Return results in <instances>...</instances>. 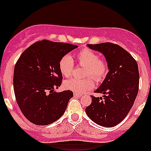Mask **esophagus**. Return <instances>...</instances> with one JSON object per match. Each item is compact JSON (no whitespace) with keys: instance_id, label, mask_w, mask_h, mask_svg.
I'll return each instance as SVG.
<instances>
[{"instance_id":"34e87169","label":"esophagus","mask_w":151,"mask_h":151,"mask_svg":"<svg viewBox=\"0 0 151 151\" xmlns=\"http://www.w3.org/2000/svg\"><path fill=\"white\" fill-rule=\"evenodd\" d=\"M74 95L76 96V97H81V96H82V94H78V93H76V92H74Z\"/></svg>"}]
</instances>
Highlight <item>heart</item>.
<instances>
[{"mask_svg":"<svg viewBox=\"0 0 151 151\" xmlns=\"http://www.w3.org/2000/svg\"><path fill=\"white\" fill-rule=\"evenodd\" d=\"M77 60L80 66H84L85 78H70L64 82V87L76 93L82 94L94 88V81L101 82L106 78L109 72V65L106 60L100 58L99 55L90 48L85 47L77 53ZM75 63L69 54L63 56L59 62L61 74L65 77L71 76L74 71Z\"/></svg>","mask_w":151,"mask_h":151,"instance_id":"heart-1","label":"heart"}]
</instances>
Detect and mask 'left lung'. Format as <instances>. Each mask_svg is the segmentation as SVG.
Masks as SVG:
<instances>
[{
  "instance_id": "8db88e82",
  "label": "left lung",
  "mask_w": 151,
  "mask_h": 151,
  "mask_svg": "<svg viewBox=\"0 0 151 151\" xmlns=\"http://www.w3.org/2000/svg\"><path fill=\"white\" fill-rule=\"evenodd\" d=\"M88 46L105 56L110 70L94 91L104 95H91V104L85 108V112L95 123L113 127L126 117L137 97L139 88L138 63L127 50L116 44L104 42Z\"/></svg>"
}]
</instances>
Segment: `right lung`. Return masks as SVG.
Listing matches in <instances>:
<instances>
[{
    "instance_id": "obj_1",
    "label": "right lung",
    "mask_w": 151,
    "mask_h": 151,
    "mask_svg": "<svg viewBox=\"0 0 151 151\" xmlns=\"http://www.w3.org/2000/svg\"><path fill=\"white\" fill-rule=\"evenodd\" d=\"M76 45L48 40L37 41L23 51L13 73V89L18 106L28 120L38 125L60 118L73 93L54 91L62 83L61 57Z\"/></svg>"
}]
</instances>
